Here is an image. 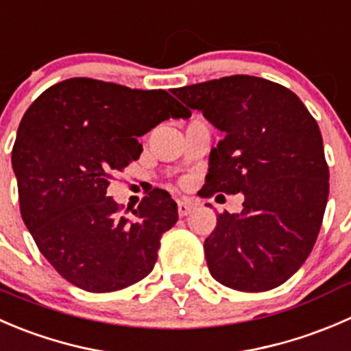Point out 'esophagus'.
I'll list each match as a JSON object with an SVG mask.
<instances>
[{"label": "esophagus", "instance_id": "1", "mask_svg": "<svg viewBox=\"0 0 351 351\" xmlns=\"http://www.w3.org/2000/svg\"><path fill=\"white\" fill-rule=\"evenodd\" d=\"M193 208H194L193 201H189V199L177 201V211H179V217H186V215H189Z\"/></svg>", "mask_w": 351, "mask_h": 351}]
</instances>
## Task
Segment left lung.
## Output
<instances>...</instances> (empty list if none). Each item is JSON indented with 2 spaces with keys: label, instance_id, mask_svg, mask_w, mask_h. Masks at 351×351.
Here are the masks:
<instances>
[{
  "label": "left lung",
  "instance_id": "1",
  "mask_svg": "<svg viewBox=\"0 0 351 351\" xmlns=\"http://www.w3.org/2000/svg\"><path fill=\"white\" fill-rule=\"evenodd\" d=\"M172 93L223 131L211 150L203 197L244 194L242 211L217 217L204 241L211 276L241 292L285 283L315 244L329 194L317 123L280 83L223 76Z\"/></svg>",
  "mask_w": 351,
  "mask_h": 351
}]
</instances>
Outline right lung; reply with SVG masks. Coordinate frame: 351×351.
<instances>
[{
    "label": "right lung",
    "instance_id": "1",
    "mask_svg": "<svg viewBox=\"0 0 351 351\" xmlns=\"http://www.w3.org/2000/svg\"><path fill=\"white\" fill-rule=\"evenodd\" d=\"M191 112L165 90L69 78L23 114L12 152L20 213L54 269L92 293L123 290L150 275L177 203L154 189L126 217L107 187L141 155L138 138Z\"/></svg>",
    "mask_w": 351,
    "mask_h": 351
}]
</instances>
